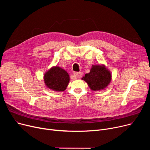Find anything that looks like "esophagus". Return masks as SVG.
Wrapping results in <instances>:
<instances>
[{
    "mask_svg": "<svg viewBox=\"0 0 150 150\" xmlns=\"http://www.w3.org/2000/svg\"><path fill=\"white\" fill-rule=\"evenodd\" d=\"M74 75L76 78H81L82 76V75H83V74L81 72H76V73H74Z\"/></svg>",
    "mask_w": 150,
    "mask_h": 150,
    "instance_id": "esophagus-1",
    "label": "esophagus"
}]
</instances>
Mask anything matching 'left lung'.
I'll use <instances>...</instances> for the list:
<instances>
[{"instance_id": "obj_1", "label": "left lung", "mask_w": 150, "mask_h": 150, "mask_svg": "<svg viewBox=\"0 0 150 150\" xmlns=\"http://www.w3.org/2000/svg\"><path fill=\"white\" fill-rule=\"evenodd\" d=\"M93 91L103 89L111 80V74L104 65L92 66L90 72L82 78Z\"/></svg>"}]
</instances>
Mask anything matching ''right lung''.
<instances>
[{"label": "right lung", "mask_w": 150, "mask_h": 150, "mask_svg": "<svg viewBox=\"0 0 150 150\" xmlns=\"http://www.w3.org/2000/svg\"><path fill=\"white\" fill-rule=\"evenodd\" d=\"M44 82L47 87L54 91H64L69 84L68 73L59 67H53L44 75Z\"/></svg>", "instance_id": "add662e5"}]
</instances>
